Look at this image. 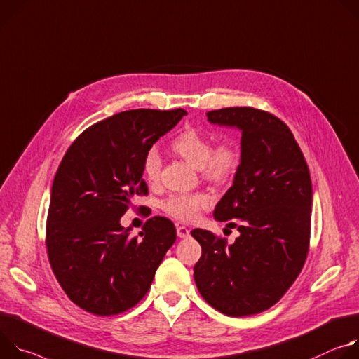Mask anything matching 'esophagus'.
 Instances as JSON below:
<instances>
[{
	"label": "esophagus",
	"instance_id": "1",
	"mask_svg": "<svg viewBox=\"0 0 359 359\" xmlns=\"http://www.w3.org/2000/svg\"><path fill=\"white\" fill-rule=\"evenodd\" d=\"M177 235L180 238H187V236H189V229L184 225H177Z\"/></svg>",
	"mask_w": 359,
	"mask_h": 359
}]
</instances>
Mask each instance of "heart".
I'll return each mask as SVG.
<instances>
[{
	"label": "heart",
	"instance_id": "b5f03b06",
	"mask_svg": "<svg viewBox=\"0 0 359 359\" xmlns=\"http://www.w3.org/2000/svg\"><path fill=\"white\" fill-rule=\"evenodd\" d=\"M172 149L192 167L200 168L204 178L224 182L235 175L241 165V154L232 141H221L212 145L210 137L195 128H187L172 142ZM161 156L155 148L145 152L142 172L149 182H156L161 175ZM211 205V196L205 192L174 194L163 203V210L172 218L189 222L198 218L203 210Z\"/></svg>",
	"mask_w": 359,
	"mask_h": 359
}]
</instances>
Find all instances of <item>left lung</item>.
<instances>
[{
  "mask_svg": "<svg viewBox=\"0 0 359 359\" xmlns=\"http://www.w3.org/2000/svg\"><path fill=\"white\" fill-rule=\"evenodd\" d=\"M214 124L243 131L241 165L214 217L229 221L233 244L211 231L191 235L203 254L194 266L201 297L228 316L259 313L295 283L309 251L312 185L288 126L271 112L229 107L207 112Z\"/></svg>",
  "mask_w": 359,
  "mask_h": 359,
  "instance_id": "1",
  "label": "left lung"
}]
</instances>
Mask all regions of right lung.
<instances>
[{
    "label": "right lung",
    "mask_w": 359,
    "mask_h": 359,
    "mask_svg": "<svg viewBox=\"0 0 359 359\" xmlns=\"http://www.w3.org/2000/svg\"><path fill=\"white\" fill-rule=\"evenodd\" d=\"M184 115L182 108L118 112L67 149L51 188L46 245L57 281L84 311L108 316L135 306L175 243V225L165 217L147 219L140 236L119 219L137 195H148L145 152Z\"/></svg>",
    "instance_id": "right-lung-1"
}]
</instances>
